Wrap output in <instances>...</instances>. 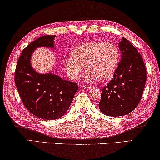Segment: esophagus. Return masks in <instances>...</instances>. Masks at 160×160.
Masks as SVG:
<instances>
[{
    "label": "esophagus",
    "instance_id": "34e87169",
    "mask_svg": "<svg viewBox=\"0 0 160 160\" xmlns=\"http://www.w3.org/2000/svg\"><path fill=\"white\" fill-rule=\"evenodd\" d=\"M82 88L85 89H91V86H90V85H82Z\"/></svg>",
    "mask_w": 160,
    "mask_h": 160
}]
</instances>
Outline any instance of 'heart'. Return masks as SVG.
<instances>
[{"label": "heart", "instance_id": "heart-1", "mask_svg": "<svg viewBox=\"0 0 160 160\" xmlns=\"http://www.w3.org/2000/svg\"><path fill=\"white\" fill-rule=\"evenodd\" d=\"M64 58V66L69 78H79L85 65L86 80H107L113 75L120 60V51L112 42L89 41L76 47Z\"/></svg>", "mask_w": 160, "mask_h": 160}]
</instances>
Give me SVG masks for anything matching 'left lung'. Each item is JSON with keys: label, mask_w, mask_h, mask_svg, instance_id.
Instances as JSON below:
<instances>
[{"label": "left lung", "mask_w": 160, "mask_h": 160, "mask_svg": "<svg viewBox=\"0 0 160 160\" xmlns=\"http://www.w3.org/2000/svg\"><path fill=\"white\" fill-rule=\"evenodd\" d=\"M121 61L114 78L103 88L98 107L107 116L119 117L136 109L147 82V69L140 53L125 38L119 42Z\"/></svg>", "instance_id": "1"}]
</instances>
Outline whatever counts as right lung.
<instances>
[{
    "label": "right lung",
    "instance_id": "1",
    "mask_svg": "<svg viewBox=\"0 0 160 160\" xmlns=\"http://www.w3.org/2000/svg\"><path fill=\"white\" fill-rule=\"evenodd\" d=\"M55 35H44L22 51L15 71V84L27 109L38 118L57 120L64 115L78 91L77 83L64 80L53 73L40 74L31 66L30 58L38 47L53 48Z\"/></svg>",
    "mask_w": 160,
    "mask_h": 160
}]
</instances>
